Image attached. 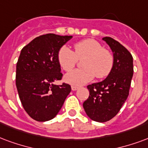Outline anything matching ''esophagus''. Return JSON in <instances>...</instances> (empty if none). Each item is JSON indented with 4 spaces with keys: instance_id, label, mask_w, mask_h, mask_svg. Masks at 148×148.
Here are the masks:
<instances>
[{
    "instance_id": "1",
    "label": "esophagus",
    "mask_w": 148,
    "mask_h": 148,
    "mask_svg": "<svg viewBox=\"0 0 148 148\" xmlns=\"http://www.w3.org/2000/svg\"><path fill=\"white\" fill-rule=\"evenodd\" d=\"M78 88H78V87H77V86H74V85H73V86H71V89H72L73 91L77 90Z\"/></svg>"
}]
</instances>
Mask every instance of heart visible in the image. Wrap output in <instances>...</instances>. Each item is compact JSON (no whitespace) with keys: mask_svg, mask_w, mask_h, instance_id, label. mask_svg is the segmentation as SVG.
Instances as JSON below:
<instances>
[{"mask_svg":"<svg viewBox=\"0 0 148 148\" xmlns=\"http://www.w3.org/2000/svg\"><path fill=\"white\" fill-rule=\"evenodd\" d=\"M58 62L65 71H71L77 62V59L85 58L83 68L77 69L66 74V82L73 85H83L89 82L95 76L103 78L110 74L113 68L114 57L108 50L93 39H85L74 45V52L67 46L59 50Z\"/></svg>","mask_w":148,"mask_h":148,"instance_id":"1","label":"heart"}]
</instances>
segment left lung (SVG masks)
<instances>
[{
  "mask_svg": "<svg viewBox=\"0 0 148 148\" xmlns=\"http://www.w3.org/2000/svg\"><path fill=\"white\" fill-rule=\"evenodd\" d=\"M113 52L114 66L103 81L87 86L89 96L83 108L92 121L105 122L113 119L127 99L133 75V61L130 52L110 37L103 38Z\"/></svg>",
  "mask_w": 148,
  "mask_h": 148,
  "instance_id": "left-lung-1",
  "label": "left lung"
}]
</instances>
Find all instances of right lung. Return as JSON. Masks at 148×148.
Instances as JSON below:
<instances>
[{
  "label": "right lung",
  "mask_w": 148,
  "mask_h": 148,
  "mask_svg": "<svg viewBox=\"0 0 148 148\" xmlns=\"http://www.w3.org/2000/svg\"><path fill=\"white\" fill-rule=\"evenodd\" d=\"M72 38L47 34L21 50L16 64V88L24 110L36 121L54 119L71 92L68 84L53 82L63 76L58 52Z\"/></svg>",
  "instance_id": "right-lung-1"
}]
</instances>
